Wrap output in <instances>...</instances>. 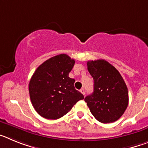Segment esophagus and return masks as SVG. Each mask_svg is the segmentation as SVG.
<instances>
[{"label": "esophagus", "instance_id": "1", "mask_svg": "<svg viewBox=\"0 0 148 148\" xmlns=\"http://www.w3.org/2000/svg\"><path fill=\"white\" fill-rule=\"evenodd\" d=\"M80 92H82V93L83 94V95H84V94H85V90H84V88L81 89V90H80Z\"/></svg>", "mask_w": 148, "mask_h": 148}]
</instances>
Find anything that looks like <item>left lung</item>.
<instances>
[{
    "label": "left lung",
    "mask_w": 148,
    "mask_h": 148,
    "mask_svg": "<svg viewBox=\"0 0 148 148\" xmlns=\"http://www.w3.org/2000/svg\"><path fill=\"white\" fill-rule=\"evenodd\" d=\"M87 70L94 80V90L84 101L92 116L101 123L117 121L128 105V90L119 72L105 60L89 61Z\"/></svg>",
    "instance_id": "left-lung-1"
}]
</instances>
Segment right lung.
Segmentation results:
<instances>
[{
	"mask_svg": "<svg viewBox=\"0 0 148 148\" xmlns=\"http://www.w3.org/2000/svg\"><path fill=\"white\" fill-rule=\"evenodd\" d=\"M75 60L60 54L44 61L35 70L29 84L33 108L47 119H58L69 111L84 95L74 87L75 79L69 73Z\"/></svg>",
	"mask_w": 148,
	"mask_h": 148,
	"instance_id": "1",
	"label": "right lung"
}]
</instances>
